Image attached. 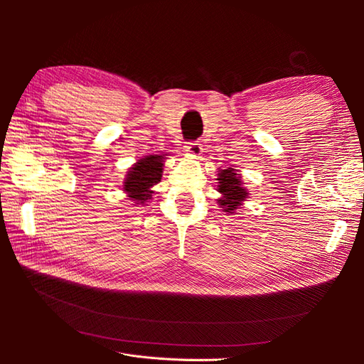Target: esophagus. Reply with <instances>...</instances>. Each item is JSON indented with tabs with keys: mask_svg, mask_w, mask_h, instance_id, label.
<instances>
[{
	"mask_svg": "<svg viewBox=\"0 0 364 364\" xmlns=\"http://www.w3.org/2000/svg\"><path fill=\"white\" fill-rule=\"evenodd\" d=\"M185 151L188 153L190 156H199L202 153V146L199 144L197 141H191V142H186V146L183 147Z\"/></svg>",
	"mask_w": 364,
	"mask_h": 364,
	"instance_id": "34e87169",
	"label": "esophagus"
}]
</instances>
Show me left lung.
<instances>
[{"label":"left lung","instance_id":"left-lung-1","mask_svg":"<svg viewBox=\"0 0 364 364\" xmlns=\"http://www.w3.org/2000/svg\"><path fill=\"white\" fill-rule=\"evenodd\" d=\"M218 193L223 194V199H220L218 203L222 205L225 213H234L235 209L241 205V202L246 200L247 193L243 190L240 182V176L235 173L234 168L220 170L218 173Z\"/></svg>","mask_w":364,"mask_h":364}]
</instances>
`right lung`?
I'll return each mask as SVG.
<instances>
[{"mask_svg": "<svg viewBox=\"0 0 364 364\" xmlns=\"http://www.w3.org/2000/svg\"><path fill=\"white\" fill-rule=\"evenodd\" d=\"M162 162L164 158L155 155L141 158L134 167H132L124 182V191L129 193L130 200H135L136 205H139L151 199L153 191L150 188L153 185L161 182L164 167Z\"/></svg>", "mask_w": 364, "mask_h": 364, "instance_id": "add662e5", "label": "right lung"}]
</instances>
